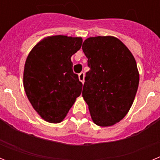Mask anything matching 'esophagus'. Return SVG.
I'll return each instance as SVG.
<instances>
[{
	"label": "esophagus",
	"mask_w": 160,
	"mask_h": 160,
	"mask_svg": "<svg viewBox=\"0 0 160 160\" xmlns=\"http://www.w3.org/2000/svg\"><path fill=\"white\" fill-rule=\"evenodd\" d=\"M84 77H85V75H84V73H83V72H82V73H80L78 74L79 80H80V82H81L82 84L84 83Z\"/></svg>",
	"instance_id": "obj_1"
}]
</instances>
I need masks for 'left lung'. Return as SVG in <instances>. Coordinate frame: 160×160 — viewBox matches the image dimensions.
I'll return each mask as SVG.
<instances>
[{
    "label": "left lung",
    "mask_w": 160,
    "mask_h": 160,
    "mask_svg": "<svg viewBox=\"0 0 160 160\" xmlns=\"http://www.w3.org/2000/svg\"><path fill=\"white\" fill-rule=\"evenodd\" d=\"M82 50L90 68L82 97L93 122L111 127L127 115L135 99L139 82L136 62L129 49L113 36L88 38Z\"/></svg>",
    "instance_id": "1"
}]
</instances>
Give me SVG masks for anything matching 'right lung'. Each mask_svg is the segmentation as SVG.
Segmentation results:
<instances>
[{
    "label": "right lung",
    "instance_id": "1",
    "mask_svg": "<svg viewBox=\"0 0 160 160\" xmlns=\"http://www.w3.org/2000/svg\"><path fill=\"white\" fill-rule=\"evenodd\" d=\"M82 43L81 37L48 36L35 45L26 58L23 73L25 94L46 122H62L81 94L82 84L72 70L71 56Z\"/></svg>",
    "mask_w": 160,
    "mask_h": 160
}]
</instances>
